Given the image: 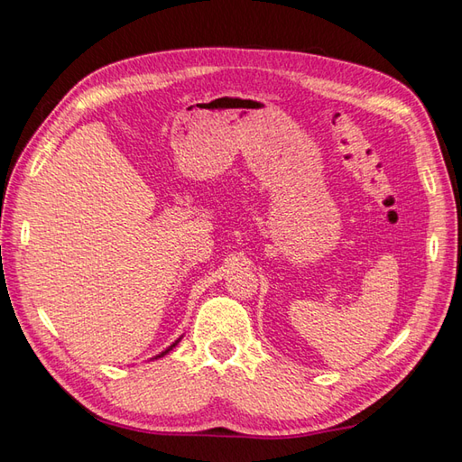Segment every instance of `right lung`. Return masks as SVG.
<instances>
[{"instance_id": "add662e5", "label": "right lung", "mask_w": 462, "mask_h": 462, "mask_svg": "<svg viewBox=\"0 0 462 462\" xmlns=\"http://www.w3.org/2000/svg\"><path fill=\"white\" fill-rule=\"evenodd\" d=\"M178 342H180V338H178V340H176V342H174V345H171V346H170V348H166V350H164V352H162V355H158V356H156V358H162V356H164V355H168V352H170V350H171V348H174V346H176V345H178Z\"/></svg>"}]
</instances>
